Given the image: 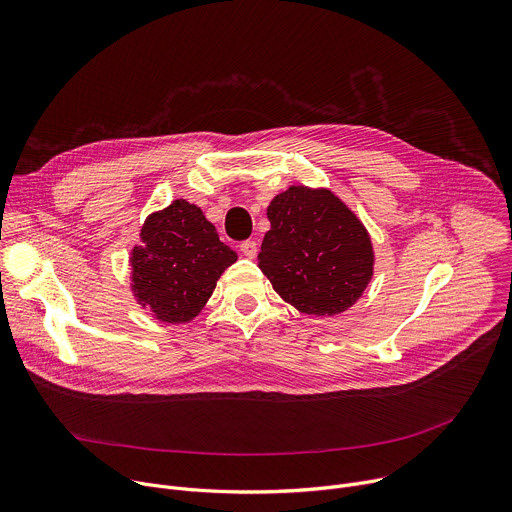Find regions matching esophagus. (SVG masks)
<instances>
[{"instance_id": "1", "label": "esophagus", "mask_w": 512, "mask_h": 512, "mask_svg": "<svg viewBox=\"0 0 512 512\" xmlns=\"http://www.w3.org/2000/svg\"><path fill=\"white\" fill-rule=\"evenodd\" d=\"M241 253L247 257V259H253L257 255V243L255 241H245L241 243Z\"/></svg>"}]
</instances>
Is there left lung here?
I'll return each mask as SVG.
<instances>
[{
	"label": "left lung",
	"instance_id": "left-lung-1",
	"mask_svg": "<svg viewBox=\"0 0 512 512\" xmlns=\"http://www.w3.org/2000/svg\"><path fill=\"white\" fill-rule=\"evenodd\" d=\"M267 218L257 261L287 304L336 316L364 294L375 265L371 235L332 190L289 186L269 202Z\"/></svg>",
	"mask_w": 512,
	"mask_h": 512
}]
</instances>
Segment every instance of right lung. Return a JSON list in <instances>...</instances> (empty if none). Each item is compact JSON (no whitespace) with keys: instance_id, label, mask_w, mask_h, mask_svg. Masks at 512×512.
I'll list each match as a JSON object with an SVG mask.
<instances>
[{"instance_id":"right-lung-1","label":"right lung","mask_w":512,"mask_h":512,"mask_svg":"<svg viewBox=\"0 0 512 512\" xmlns=\"http://www.w3.org/2000/svg\"><path fill=\"white\" fill-rule=\"evenodd\" d=\"M139 237L129 255L133 298L166 324L194 320L237 261L202 210L184 198L145 218Z\"/></svg>"}]
</instances>
